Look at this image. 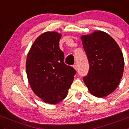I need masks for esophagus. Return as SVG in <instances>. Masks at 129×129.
<instances>
[{
  "instance_id": "34e87169",
  "label": "esophagus",
  "mask_w": 129,
  "mask_h": 129,
  "mask_svg": "<svg viewBox=\"0 0 129 129\" xmlns=\"http://www.w3.org/2000/svg\"><path fill=\"white\" fill-rule=\"evenodd\" d=\"M73 68L75 70H77V69H78V67H77V64H74V65L73 66Z\"/></svg>"
}]
</instances>
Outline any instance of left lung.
Returning a JSON list of instances; mask_svg holds the SVG:
<instances>
[{
  "instance_id": "left-lung-1",
  "label": "left lung",
  "mask_w": 129,
  "mask_h": 129,
  "mask_svg": "<svg viewBox=\"0 0 129 129\" xmlns=\"http://www.w3.org/2000/svg\"><path fill=\"white\" fill-rule=\"evenodd\" d=\"M89 63L84 81L90 94L104 98L112 93L122 78L124 59L120 48L107 33L95 30L80 37Z\"/></svg>"
}]
</instances>
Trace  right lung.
<instances>
[{"label": "right lung", "instance_id": "add662e5", "mask_svg": "<svg viewBox=\"0 0 129 129\" xmlns=\"http://www.w3.org/2000/svg\"><path fill=\"white\" fill-rule=\"evenodd\" d=\"M61 34L46 31L38 37L27 54L26 70L34 92L46 103L55 105L67 96L76 71L64 62L59 47Z\"/></svg>", "mask_w": 129, "mask_h": 129}]
</instances>
